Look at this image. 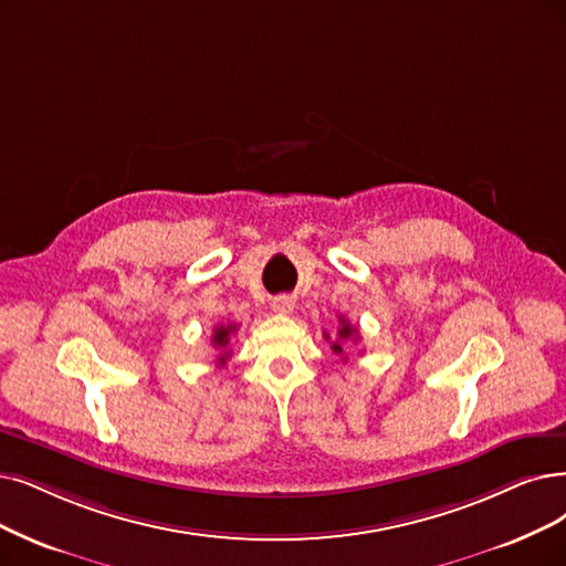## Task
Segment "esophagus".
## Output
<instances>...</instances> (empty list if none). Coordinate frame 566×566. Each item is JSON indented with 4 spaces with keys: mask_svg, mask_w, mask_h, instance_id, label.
Wrapping results in <instances>:
<instances>
[{
    "mask_svg": "<svg viewBox=\"0 0 566 566\" xmlns=\"http://www.w3.org/2000/svg\"><path fill=\"white\" fill-rule=\"evenodd\" d=\"M271 308L281 315H287V313H292V308H295V302H292L290 297H276L274 302H271Z\"/></svg>",
    "mask_w": 566,
    "mask_h": 566,
    "instance_id": "1",
    "label": "esophagus"
}]
</instances>
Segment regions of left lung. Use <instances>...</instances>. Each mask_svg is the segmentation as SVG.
Listing matches in <instances>:
<instances>
[{
    "instance_id": "left-lung-1",
    "label": "left lung",
    "mask_w": 566,
    "mask_h": 566,
    "mask_svg": "<svg viewBox=\"0 0 566 566\" xmlns=\"http://www.w3.org/2000/svg\"><path fill=\"white\" fill-rule=\"evenodd\" d=\"M338 323H342V325H338L336 342H332V350H334L336 355H342V353H344V346H342V344L348 342V338H357V329H355L346 318H342ZM325 338L329 342V334H325Z\"/></svg>"
}]
</instances>
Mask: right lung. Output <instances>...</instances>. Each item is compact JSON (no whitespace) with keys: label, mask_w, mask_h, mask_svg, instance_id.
I'll list each match as a JSON object with an SVG mask.
<instances>
[{"label":"right lung","mask_w":566,"mask_h":566,"mask_svg":"<svg viewBox=\"0 0 566 566\" xmlns=\"http://www.w3.org/2000/svg\"><path fill=\"white\" fill-rule=\"evenodd\" d=\"M237 332V325H218L216 329H213V336H211V342H213V348H218V350H224L228 348V344H230V336ZM230 357V353L224 350L220 357H218V361L220 365H224V359Z\"/></svg>","instance_id":"right-lung-1"}]
</instances>
